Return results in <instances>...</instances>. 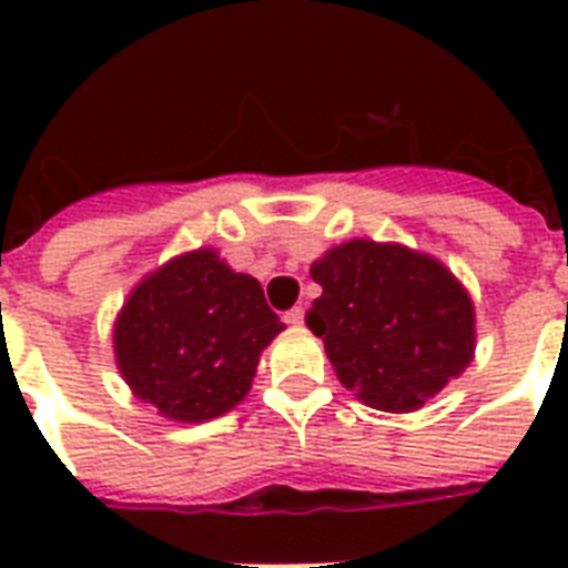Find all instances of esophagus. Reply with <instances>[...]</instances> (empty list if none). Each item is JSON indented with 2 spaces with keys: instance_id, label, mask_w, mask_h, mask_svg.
<instances>
[{
  "instance_id": "obj_1",
  "label": "esophagus",
  "mask_w": 568,
  "mask_h": 568,
  "mask_svg": "<svg viewBox=\"0 0 568 568\" xmlns=\"http://www.w3.org/2000/svg\"><path fill=\"white\" fill-rule=\"evenodd\" d=\"M303 321H306V310H303V306H292V310L285 312V324H292V327H301Z\"/></svg>"
}]
</instances>
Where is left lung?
<instances>
[{
  "instance_id": "8db88e82",
  "label": "left lung",
  "mask_w": 568,
  "mask_h": 568,
  "mask_svg": "<svg viewBox=\"0 0 568 568\" xmlns=\"http://www.w3.org/2000/svg\"><path fill=\"white\" fill-rule=\"evenodd\" d=\"M324 288L306 324L342 386L374 409L413 413L475 354V306L436 258L347 241L312 265Z\"/></svg>"
}]
</instances>
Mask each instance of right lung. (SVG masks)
<instances>
[{"label":"right lung","instance_id":"right-lung-1","mask_svg":"<svg viewBox=\"0 0 568 568\" xmlns=\"http://www.w3.org/2000/svg\"><path fill=\"white\" fill-rule=\"evenodd\" d=\"M285 329L262 285L212 250L173 258L129 294L114 324L120 374L173 422H209L250 392L258 354Z\"/></svg>","mask_w":568,"mask_h":568}]
</instances>
